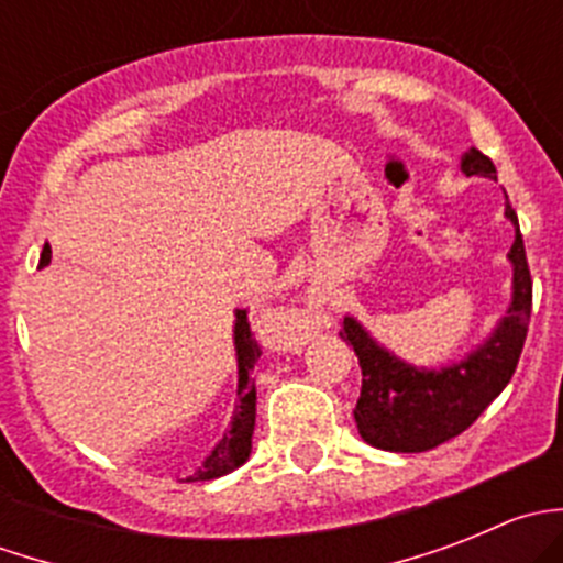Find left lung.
Here are the masks:
<instances>
[{"label": "left lung", "mask_w": 563, "mask_h": 563, "mask_svg": "<svg viewBox=\"0 0 563 563\" xmlns=\"http://www.w3.org/2000/svg\"><path fill=\"white\" fill-rule=\"evenodd\" d=\"M460 172L496 181L493 161L474 146L460 157ZM504 218L515 225V242L507 253L512 266L509 308L493 332L460 360L435 367L411 365L378 343L360 318L345 316L340 338L354 345L362 367V391L354 408L356 430L376 450L428 452L455 439L512 378L531 316V275L518 214L509 207V198Z\"/></svg>", "instance_id": "1"}]
</instances>
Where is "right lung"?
<instances>
[{"label": "right lung", "instance_id": "add662e5", "mask_svg": "<svg viewBox=\"0 0 563 563\" xmlns=\"http://www.w3.org/2000/svg\"><path fill=\"white\" fill-rule=\"evenodd\" d=\"M51 264V245L45 242L43 255H40V266ZM234 351H236V406L231 413V424L225 430L223 439L212 446L203 463L185 476L181 482H209L218 476L231 474L240 468L250 457L253 450V430H255V378L253 367L261 360V349L255 340L250 338L247 327V310H234Z\"/></svg>", "mask_w": 563, "mask_h": 563}]
</instances>
